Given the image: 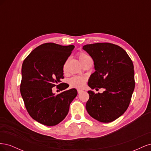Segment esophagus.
I'll return each mask as SVG.
<instances>
[{
	"mask_svg": "<svg viewBox=\"0 0 151 151\" xmlns=\"http://www.w3.org/2000/svg\"><path fill=\"white\" fill-rule=\"evenodd\" d=\"M83 91L81 90V89H77V93H78V94H80L81 93H83Z\"/></svg>",
	"mask_w": 151,
	"mask_h": 151,
	"instance_id": "1",
	"label": "esophagus"
}]
</instances>
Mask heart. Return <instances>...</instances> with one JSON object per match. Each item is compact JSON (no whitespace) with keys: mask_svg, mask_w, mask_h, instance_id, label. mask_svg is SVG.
Instances as JSON below:
<instances>
[{"mask_svg":"<svg viewBox=\"0 0 151 151\" xmlns=\"http://www.w3.org/2000/svg\"><path fill=\"white\" fill-rule=\"evenodd\" d=\"M77 57H78L81 64H83L84 63L89 60H91V57L84 52H79L77 53ZM86 79L83 77L80 76H74L69 79L70 86L72 88L81 89L84 87L86 84Z\"/></svg>","mask_w":151,"mask_h":151,"instance_id":"1","label":"heart"}]
</instances>
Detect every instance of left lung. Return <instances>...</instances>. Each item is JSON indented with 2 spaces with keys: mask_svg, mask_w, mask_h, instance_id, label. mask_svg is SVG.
<instances>
[{
  "mask_svg": "<svg viewBox=\"0 0 151 151\" xmlns=\"http://www.w3.org/2000/svg\"><path fill=\"white\" fill-rule=\"evenodd\" d=\"M83 48L93 59L96 70L88 86L93 89H105L98 94L88 91L87 111L100 122H111L125 112L130 103L135 88L133 62L125 50L115 44L97 43Z\"/></svg>",
  "mask_w": 151,
  "mask_h": 151,
  "instance_id": "8db88e82",
  "label": "left lung"
}]
</instances>
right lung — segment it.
<instances>
[{"mask_svg":"<svg viewBox=\"0 0 151 151\" xmlns=\"http://www.w3.org/2000/svg\"><path fill=\"white\" fill-rule=\"evenodd\" d=\"M74 48V45L46 43L33 50L22 63L21 94L29 115L43 125L54 126L61 122L77 95L74 88L58 94L52 92L55 86L60 91L68 87L61 79L63 65Z\"/></svg>","mask_w":151,"mask_h":151,"instance_id":"obj_1","label":"right lung"}]
</instances>
